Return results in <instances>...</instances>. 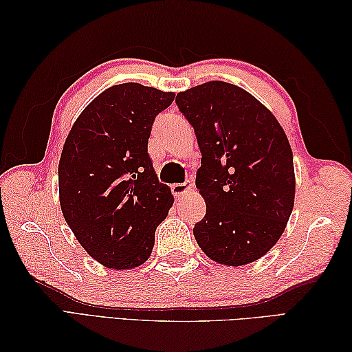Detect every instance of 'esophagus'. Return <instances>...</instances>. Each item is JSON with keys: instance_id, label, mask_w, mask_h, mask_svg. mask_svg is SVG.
<instances>
[{"instance_id": "esophagus-1", "label": "esophagus", "mask_w": 352, "mask_h": 352, "mask_svg": "<svg viewBox=\"0 0 352 352\" xmlns=\"http://www.w3.org/2000/svg\"><path fill=\"white\" fill-rule=\"evenodd\" d=\"M170 189H172V193H174V197H175V198H182V197H184V195H186V193L192 192V189H193V184H192V182L177 183V184H172V186H170Z\"/></svg>"}]
</instances>
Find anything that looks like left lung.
<instances>
[{"instance_id":"8db88e82","label":"left lung","mask_w":352,"mask_h":352,"mask_svg":"<svg viewBox=\"0 0 352 352\" xmlns=\"http://www.w3.org/2000/svg\"><path fill=\"white\" fill-rule=\"evenodd\" d=\"M175 102L203 155L195 184L207 208L193 236L216 263H252L278 242L294 210V154L286 133L271 110L226 81L188 89Z\"/></svg>"}]
</instances>
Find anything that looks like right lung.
<instances>
[{
    "instance_id": "right-lung-1",
    "label": "right lung",
    "mask_w": 352,
    "mask_h": 352,
    "mask_svg": "<svg viewBox=\"0 0 352 352\" xmlns=\"http://www.w3.org/2000/svg\"><path fill=\"white\" fill-rule=\"evenodd\" d=\"M174 98L139 83L111 86L81 111L65 140L58 162L63 218L102 266L144 265L155 228L174 204L148 155L154 119Z\"/></svg>"
}]
</instances>
